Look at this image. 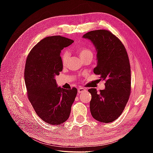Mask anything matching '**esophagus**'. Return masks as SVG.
I'll list each match as a JSON object with an SVG mask.
<instances>
[{
  "instance_id": "obj_1",
  "label": "esophagus",
  "mask_w": 153,
  "mask_h": 153,
  "mask_svg": "<svg viewBox=\"0 0 153 153\" xmlns=\"http://www.w3.org/2000/svg\"><path fill=\"white\" fill-rule=\"evenodd\" d=\"M85 91H86L85 89L83 88V87H80V88H78V89H77V92H78V93H81L85 92Z\"/></svg>"
}]
</instances>
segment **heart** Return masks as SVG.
Returning <instances> with one entry per match:
<instances>
[{"mask_svg": "<svg viewBox=\"0 0 153 153\" xmlns=\"http://www.w3.org/2000/svg\"><path fill=\"white\" fill-rule=\"evenodd\" d=\"M77 51H78V53L81 59H83V58L89 56H93V53L91 50L87 47H79ZM68 58H69V53H68V52L66 51H63L61 54V60L63 64H65L67 62Z\"/></svg>", "mask_w": 153, "mask_h": 153, "instance_id": "1", "label": "heart"}]
</instances>
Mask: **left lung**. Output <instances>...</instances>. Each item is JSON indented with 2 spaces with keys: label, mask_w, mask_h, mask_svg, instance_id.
Segmentation results:
<instances>
[{
  "label": "left lung",
  "mask_w": 153,
  "mask_h": 153,
  "mask_svg": "<svg viewBox=\"0 0 153 153\" xmlns=\"http://www.w3.org/2000/svg\"><path fill=\"white\" fill-rule=\"evenodd\" d=\"M95 46L97 66L93 72L105 80V89L91 95L90 111L93 118L102 123L114 121L122 114L131 93V68L125 47L118 37L107 30H99L83 35Z\"/></svg>",
  "instance_id": "8db88e82"
}]
</instances>
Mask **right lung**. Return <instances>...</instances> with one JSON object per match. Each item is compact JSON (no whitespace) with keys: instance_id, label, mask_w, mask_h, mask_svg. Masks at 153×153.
Returning <instances> with one entry per match:
<instances>
[{"instance_id":"1","label":"right lung","mask_w":153,"mask_h":153,"mask_svg":"<svg viewBox=\"0 0 153 153\" xmlns=\"http://www.w3.org/2000/svg\"><path fill=\"white\" fill-rule=\"evenodd\" d=\"M72 43L60 35L45 37L32 48L25 63L28 99L39 118L51 125L68 119L77 93L75 87L68 90L58 87L55 79L63 68L61 51Z\"/></svg>"}]
</instances>
